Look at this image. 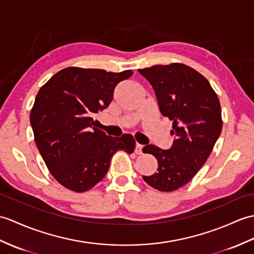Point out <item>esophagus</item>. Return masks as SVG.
I'll return each mask as SVG.
<instances>
[{
  "label": "esophagus",
  "instance_id": "obj_1",
  "mask_svg": "<svg viewBox=\"0 0 254 254\" xmlns=\"http://www.w3.org/2000/svg\"><path fill=\"white\" fill-rule=\"evenodd\" d=\"M135 154L137 155L143 154V145L136 143V145H135Z\"/></svg>",
  "mask_w": 254,
  "mask_h": 254
}]
</instances>
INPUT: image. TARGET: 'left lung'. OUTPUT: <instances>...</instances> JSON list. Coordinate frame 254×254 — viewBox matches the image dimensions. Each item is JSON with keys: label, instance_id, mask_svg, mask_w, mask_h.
I'll return each instance as SVG.
<instances>
[{"label": "left lung", "instance_id": "8db88e82", "mask_svg": "<svg viewBox=\"0 0 254 254\" xmlns=\"http://www.w3.org/2000/svg\"><path fill=\"white\" fill-rule=\"evenodd\" d=\"M138 72L154 88L162 116L173 121L170 149L146 145L145 154L158 161V170L144 181L160 191L187 184L207 161L222 132L220 100L209 81L183 64L152 66Z\"/></svg>", "mask_w": 254, "mask_h": 254}]
</instances>
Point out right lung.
Returning <instances> with one entry per match:
<instances>
[{
	"label": "right lung",
	"mask_w": 254,
	"mask_h": 254,
	"mask_svg": "<svg viewBox=\"0 0 254 254\" xmlns=\"http://www.w3.org/2000/svg\"><path fill=\"white\" fill-rule=\"evenodd\" d=\"M132 70L64 68L40 88L30 113L34 140L47 169L64 187L83 192L104 179L118 150L132 154V135L111 137L94 127L93 116L106 109L115 87Z\"/></svg>",
	"instance_id": "1"
}]
</instances>
